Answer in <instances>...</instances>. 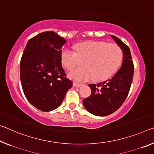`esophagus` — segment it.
<instances>
[{
	"instance_id": "obj_1",
	"label": "esophagus",
	"mask_w": 154,
	"mask_h": 154,
	"mask_svg": "<svg viewBox=\"0 0 154 154\" xmlns=\"http://www.w3.org/2000/svg\"><path fill=\"white\" fill-rule=\"evenodd\" d=\"M82 84H78L77 82H73V86H75V87H77V88H79L80 86H82Z\"/></svg>"
}]
</instances>
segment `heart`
I'll list each match as a JSON object with an SVG mask.
<instances>
[{
    "label": "heart",
    "mask_w": 154,
    "mask_h": 154,
    "mask_svg": "<svg viewBox=\"0 0 154 154\" xmlns=\"http://www.w3.org/2000/svg\"><path fill=\"white\" fill-rule=\"evenodd\" d=\"M74 51L64 49L61 53V62L67 70H71L82 60L81 66L68 72L75 82H83L91 77L95 82L108 79L118 71L123 63V53L120 47L102 41H88L74 46Z\"/></svg>",
    "instance_id": "1"
}]
</instances>
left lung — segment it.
<instances>
[{"mask_svg":"<svg viewBox=\"0 0 154 154\" xmlns=\"http://www.w3.org/2000/svg\"><path fill=\"white\" fill-rule=\"evenodd\" d=\"M123 51L122 66L110 79L97 84H90L91 94L83 100L87 111L95 116H108L117 110L125 101L130 91L134 75L130 50L116 36L109 35Z\"/></svg>","mask_w":154,"mask_h":154,"instance_id":"1","label":"left lung"}]
</instances>
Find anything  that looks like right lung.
<instances>
[{"label":"right lung","instance_id":"add662e5","mask_svg":"<svg viewBox=\"0 0 154 154\" xmlns=\"http://www.w3.org/2000/svg\"><path fill=\"white\" fill-rule=\"evenodd\" d=\"M66 42L53 31H45L28 41L22 56V87L29 103L44 112L57 108L72 82L66 77L61 62Z\"/></svg>","mask_w":154,"mask_h":154}]
</instances>
